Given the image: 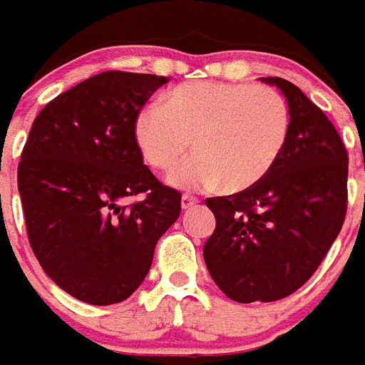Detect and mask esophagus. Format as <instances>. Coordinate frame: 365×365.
Wrapping results in <instances>:
<instances>
[{"instance_id":"obj_1","label":"esophagus","mask_w":365,"mask_h":365,"mask_svg":"<svg viewBox=\"0 0 365 365\" xmlns=\"http://www.w3.org/2000/svg\"><path fill=\"white\" fill-rule=\"evenodd\" d=\"M198 200L197 198H192L191 195H183L182 197V210H189L192 208V206H197Z\"/></svg>"}]
</instances>
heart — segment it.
Masks as SVG:
<instances>
[{
	"mask_svg": "<svg viewBox=\"0 0 365 365\" xmlns=\"http://www.w3.org/2000/svg\"><path fill=\"white\" fill-rule=\"evenodd\" d=\"M290 112L274 88L230 82L178 86L165 105L150 103L135 118L133 135L144 161L170 170L191 150L197 155L176 168L178 189L227 192L253 187L274 168L287 144Z\"/></svg>",
	"mask_w": 365,
	"mask_h": 365,
	"instance_id": "heart-1",
	"label": "heart"
}]
</instances>
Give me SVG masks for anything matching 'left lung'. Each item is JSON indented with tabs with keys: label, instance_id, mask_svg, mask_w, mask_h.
<instances>
[{
	"label": "left lung",
	"instance_id": "8db88e82",
	"mask_svg": "<svg viewBox=\"0 0 365 365\" xmlns=\"http://www.w3.org/2000/svg\"><path fill=\"white\" fill-rule=\"evenodd\" d=\"M285 96L287 144L257 185L206 206L215 230L204 262L215 285L240 304L275 302L300 289L327 257L346 212L349 157L327 114L292 82L260 78Z\"/></svg>",
	"mask_w": 365,
	"mask_h": 365
}]
</instances>
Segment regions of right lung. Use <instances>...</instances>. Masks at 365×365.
I'll return each instance as SVG.
<instances>
[{
	"label": "right lung",
	"instance_id": "right-lung-1",
	"mask_svg": "<svg viewBox=\"0 0 365 365\" xmlns=\"http://www.w3.org/2000/svg\"><path fill=\"white\" fill-rule=\"evenodd\" d=\"M165 76L106 71L50 101L19 165L26 229L38 264L91 306L127 300L150 272L182 195L142 161L135 118ZM144 192L140 203L125 197Z\"/></svg>",
	"mask_w": 365,
	"mask_h": 365
}]
</instances>
